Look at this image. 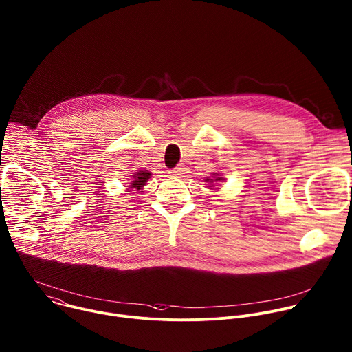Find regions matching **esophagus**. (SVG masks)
Instances as JSON below:
<instances>
[{
    "label": "esophagus",
    "instance_id": "obj_1",
    "mask_svg": "<svg viewBox=\"0 0 352 352\" xmlns=\"http://www.w3.org/2000/svg\"><path fill=\"white\" fill-rule=\"evenodd\" d=\"M170 174H171V175H181V174H184V166H182V164L177 166L175 168H173V170L170 171Z\"/></svg>",
    "mask_w": 352,
    "mask_h": 352
}]
</instances>
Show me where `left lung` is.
<instances>
[{"label": "left lung", "mask_w": 352, "mask_h": 352, "mask_svg": "<svg viewBox=\"0 0 352 352\" xmlns=\"http://www.w3.org/2000/svg\"><path fill=\"white\" fill-rule=\"evenodd\" d=\"M223 178L222 177H219V174H217V173H212V177L210 178V177H207V179L204 181V182H208V184H212L214 181L217 182V181H222ZM211 186V185H210Z\"/></svg>", "instance_id": "8db88e82"}]
</instances>
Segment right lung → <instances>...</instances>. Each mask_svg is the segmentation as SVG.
I'll return each instance as SVG.
<instances>
[{"instance_id":"right-lung-1","label":"right lung","mask_w":352,"mask_h":352,"mask_svg":"<svg viewBox=\"0 0 352 352\" xmlns=\"http://www.w3.org/2000/svg\"><path fill=\"white\" fill-rule=\"evenodd\" d=\"M151 173L149 171H137V173H133V175H130V178H127L130 181V185L129 188L131 189H137V190H141L144 189V186L146 185L148 179L151 178Z\"/></svg>"}]
</instances>
